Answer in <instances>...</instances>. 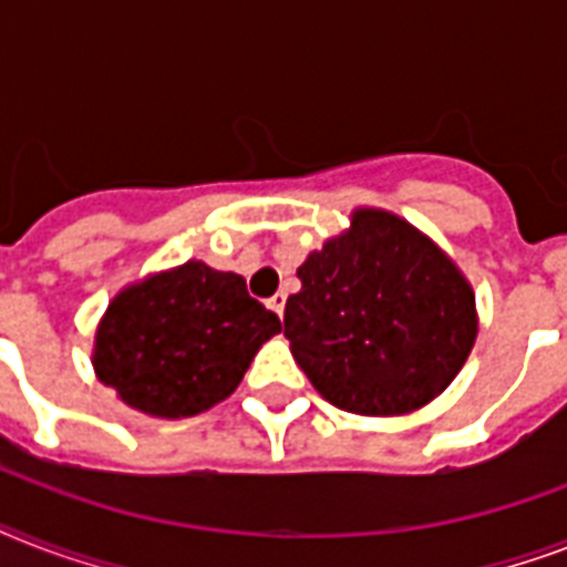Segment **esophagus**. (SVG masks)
Listing matches in <instances>:
<instances>
[{"mask_svg": "<svg viewBox=\"0 0 567 567\" xmlns=\"http://www.w3.org/2000/svg\"><path fill=\"white\" fill-rule=\"evenodd\" d=\"M285 302H288V297H285V293H274V297L267 300V306H270V309H274L276 315L282 318V315H285Z\"/></svg>", "mask_w": 567, "mask_h": 567, "instance_id": "obj_1", "label": "esophagus"}]
</instances>
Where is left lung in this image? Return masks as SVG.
Segmentation results:
<instances>
[{
	"label": "left lung",
	"mask_w": 567,
	"mask_h": 567,
	"mask_svg": "<svg viewBox=\"0 0 567 567\" xmlns=\"http://www.w3.org/2000/svg\"><path fill=\"white\" fill-rule=\"evenodd\" d=\"M285 302L293 362L323 400L394 417L423 409L474 350L476 293L417 226L385 208H355L350 229L297 267Z\"/></svg>",
	"instance_id": "8db88e82"
}]
</instances>
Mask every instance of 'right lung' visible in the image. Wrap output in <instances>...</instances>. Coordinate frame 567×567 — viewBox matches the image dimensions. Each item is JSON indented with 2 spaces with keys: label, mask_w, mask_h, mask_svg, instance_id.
Segmentation results:
<instances>
[{
  "label": "right lung",
  "mask_w": 567,
  "mask_h": 567,
  "mask_svg": "<svg viewBox=\"0 0 567 567\" xmlns=\"http://www.w3.org/2000/svg\"><path fill=\"white\" fill-rule=\"evenodd\" d=\"M282 332L238 274L185 261L128 282L93 336V373L128 409L179 421L235 391L265 341Z\"/></svg>",
  "instance_id": "right-lung-1"
}]
</instances>
